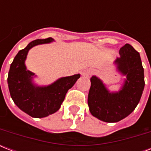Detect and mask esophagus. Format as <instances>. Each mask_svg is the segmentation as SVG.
I'll return each instance as SVG.
<instances>
[{"label":"esophagus","mask_w":151,"mask_h":151,"mask_svg":"<svg viewBox=\"0 0 151 151\" xmlns=\"http://www.w3.org/2000/svg\"><path fill=\"white\" fill-rule=\"evenodd\" d=\"M92 71L89 69H87V70H84L81 71V75L84 76V77H86V78H90L91 75H92Z\"/></svg>","instance_id":"obj_1"}]
</instances>
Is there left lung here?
<instances>
[{"instance_id":"left-lung-1","label":"left lung","mask_w":151,"mask_h":151,"mask_svg":"<svg viewBox=\"0 0 151 151\" xmlns=\"http://www.w3.org/2000/svg\"><path fill=\"white\" fill-rule=\"evenodd\" d=\"M114 63L117 70L126 78L118 92H110L103 81L92 76L88 105L92 116L105 122H117L131 114L144 89V70L140 55L132 45L126 44L119 51Z\"/></svg>"}]
</instances>
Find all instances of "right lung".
Masks as SVG:
<instances>
[{
    "mask_svg": "<svg viewBox=\"0 0 151 151\" xmlns=\"http://www.w3.org/2000/svg\"><path fill=\"white\" fill-rule=\"evenodd\" d=\"M52 37L31 41L20 50L13 59L8 72V84L11 97L20 110L37 118L45 117L59 110L67 91L73 87L80 73L63 77L51 85L39 86L34 82L35 73L28 70L25 64L27 54L33 47L51 43Z\"/></svg>",
    "mask_w": 151,
    "mask_h": 151,
    "instance_id": "add662e5",
    "label": "right lung"
}]
</instances>
